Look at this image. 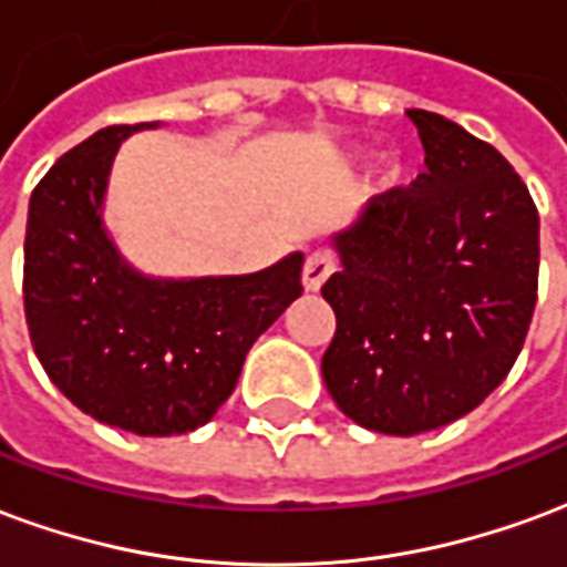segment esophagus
I'll use <instances>...</instances> for the list:
<instances>
[{
    "label": "esophagus",
    "instance_id": "esophagus-1",
    "mask_svg": "<svg viewBox=\"0 0 567 567\" xmlns=\"http://www.w3.org/2000/svg\"><path fill=\"white\" fill-rule=\"evenodd\" d=\"M334 271V259L329 254H311L308 256V262L301 268V284L308 292H317V289L323 287L326 280L332 278Z\"/></svg>",
    "mask_w": 567,
    "mask_h": 567
}]
</instances>
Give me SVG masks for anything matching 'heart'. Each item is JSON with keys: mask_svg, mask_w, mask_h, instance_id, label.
I'll list each match as a JSON object with an SVG mask.
<instances>
[{"mask_svg": "<svg viewBox=\"0 0 567 567\" xmlns=\"http://www.w3.org/2000/svg\"><path fill=\"white\" fill-rule=\"evenodd\" d=\"M383 184H386V187H402L404 184V165L399 163V159H392V163L386 165V172H383Z\"/></svg>", "mask_w": 567, "mask_h": 567, "instance_id": "1", "label": "heart"}]
</instances>
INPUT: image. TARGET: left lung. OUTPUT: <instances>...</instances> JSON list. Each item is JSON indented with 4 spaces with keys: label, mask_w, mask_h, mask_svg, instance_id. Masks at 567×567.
I'll return each instance as SVG.
<instances>
[{
    "label": "left lung",
    "mask_w": 567,
    "mask_h": 567,
    "mask_svg": "<svg viewBox=\"0 0 567 567\" xmlns=\"http://www.w3.org/2000/svg\"><path fill=\"white\" fill-rule=\"evenodd\" d=\"M425 172L334 235L323 380L353 423L420 435L471 414L514 369L538 301V208L493 144L408 111Z\"/></svg>",
    "instance_id": "8db88e82"
}]
</instances>
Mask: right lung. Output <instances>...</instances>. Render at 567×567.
I'll list each match as a JSON object with an SVG mask.
<instances>
[{"label":"right lung","instance_id":"right-lung-1","mask_svg":"<svg viewBox=\"0 0 567 567\" xmlns=\"http://www.w3.org/2000/svg\"><path fill=\"white\" fill-rule=\"evenodd\" d=\"M138 126H105L60 156L29 198L23 308L65 399L135 435H184L233 395L244 357L301 296L305 256L256 275L147 278L102 223L111 163Z\"/></svg>","mask_w":567,"mask_h":567}]
</instances>
